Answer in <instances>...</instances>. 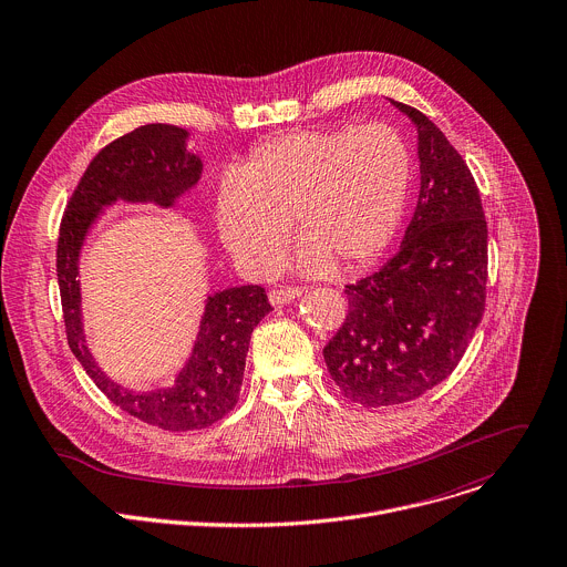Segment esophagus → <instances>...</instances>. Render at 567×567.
I'll use <instances>...</instances> for the list:
<instances>
[{"instance_id":"34e87169","label":"esophagus","mask_w":567,"mask_h":567,"mask_svg":"<svg viewBox=\"0 0 567 567\" xmlns=\"http://www.w3.org/2000/svg\"><path fill=\"white\" fill-rule=\"evenodd\" d=\"M300 289L298 287H280V289H271L269 291V302L274 305V307H282V305H287V302H291V300H296V298H300Z\"/></svg>"}]
</instances>
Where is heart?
<instances>
[{"label": "heart", "mask_w": 567, "mask_h": 567, "mask_svg": "<svg viewBox=\"0 0 567 567\" xmlns=\"http://www.w3.org/2000/svg\"><path fill=\"white\" fill-rule=\"evenodd\" d=\"M410 177L408 144L388 124L287 133L256 146L223 182L218 234L243 267L271 271L291 220L302 274H349L392 243Z\"/></svg>", "instance_id": "obj_1"}]
</instances>
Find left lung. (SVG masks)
Listing matches in <instances>:
<instances>
[{"mask_svg": "<svg viewBox=\"0 0 567 567\" xmlns=\"http://www.w3.org/2000/svg\"><path fill=\"white\" fill-rule=\"evenodd\" d=\"M419 133L421 194L399 254L347 285L349 313L322 349L344 399L401 405L443 383L485 311L487 223L478 186L443 131L394 102Z\"/></svg>", "mask_w": 567, "mask_h": 567, "instance_id": "1", "label": "left lung"}]
</instances>
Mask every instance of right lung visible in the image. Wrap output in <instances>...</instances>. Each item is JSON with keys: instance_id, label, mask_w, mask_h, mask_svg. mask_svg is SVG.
Segmentation results:
<instances>
[{"instance_id": "right-lung-1", "label": "right lung", "mask_w": 567, "mask_h": 567, "mask_svg": "<svg viewBox=\"0 0 567 567\" xmlns=\"http://www.w3.org/2000/svg\"><path fill=\"white\" fill-rule=\"evenodd\" d=\"M186 140L188 131L179 126L144 124L106 144L73 192L58 240V282L71 351L109 401L168 432L209 427L236 408L251 333L271 311L267 293L258 285L209 293L192 355L173 385L135 392L111 381L86 344L80 254L95 220L117 200L168 209L192 192L203 175V162L186 148Z\"/></svg>"}]
</instances>
